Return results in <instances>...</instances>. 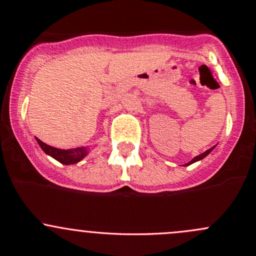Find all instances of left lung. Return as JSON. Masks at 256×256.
<instances>
[{"label": "left lung", "mask_w": 256, "mask_h": 256, "mask_svg": "<svg viewBox=\"0 0 256 256\" xmlns=\"http://www.w3.org/2000/svg\"><path fill=\"white\" fill-rule=\"evenodd\" d=\"M213 149H214V146H212V148H210V149H208V150H206V152H202V154L197 155V156H194V159H192V160H191V162H187V164H185V165H184V166H188V165L194 164V162H200V160L204 159V158H206V156H207V155H208V154H210V152H212V150H213Z\"/></svg>", "instance_id": "obj_1"}]
</instances>
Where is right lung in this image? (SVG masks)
<instances>
[{
    "label": "right lung",
    "instance_id": "add662e5",
    "mask_svg": "<svg viewBox=\"0 0 256 256\" xmlns=\"http://www.w3.org/2000/svg\"><path fill=\"white\" fill-rule=\"evenodd\" d=\"M36 140L46 155L54 158L55 160H58V162L64 165L76 164V162H81L84 158L88 156V154L90 152V146L74 148V149H58V148L43 143L38 138H36Z\"/></svg>",
    "mask_w": 256,
    "mask_h": 256
}]
</instances>
